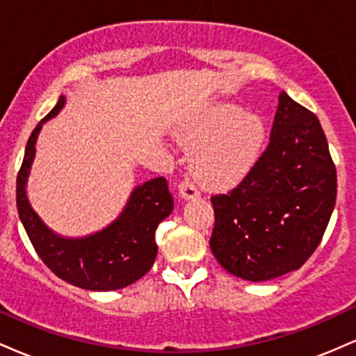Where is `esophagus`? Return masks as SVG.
Returning <instances> with one entry per match:
<instances>
[{
	"instance_id": "esophagus-1",
	"label": "esophagus",
	"mask_w": 356,
	"mask_h": 356,
	"mask_svg": "<svg viewBox=\"0 0 356 356\" xmlns=\"http://www.w3.org/2000/svg\"><path fill=\"white\" fill-rule=\"evenodd\" d=\"M179 192H181L182 199H194L199 195L197 186H195V182L189 177L182 179L181 184H179Z\"/></svg>"
}]
</instances>
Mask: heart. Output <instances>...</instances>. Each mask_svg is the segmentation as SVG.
<instances>
[{
  "instance_id": "1",
  "label": "heart",
  "mask_w": 356,
  "mask_h": 356,
  "mask_svg": "<svg viewBox=\"0 0 356 356\" xmlns=\"http://www.w3.org/2000/svg\"><path fill=\"white\" fill-rule=\"evenodd\" d=\"M263 117L229 102H216L187 122L179 140L195 149L194 175L209 189H226L243 181L268 145Z\"/></svg>"
}]
</instances>
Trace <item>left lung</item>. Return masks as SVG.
Here are the masks:
<instances>
[{
	"instance_id": "8db88e82",
	"label": "left lung",
	"mask_w": 356,
	"mask_h": 356,
	"mask_svg": "<svg viewBox=\"0 0 356 356\" xmlns=\"http://www.w3.org/2000/svg\"><path fill=\"white\" fill-rule=\"evenodd\" d=\"M337 201V169L320 120L286 92L254 169L211 197V251L231 275L268 281L300 269L321 243Z\"/></svg>"
}]
</instances>
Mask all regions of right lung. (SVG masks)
Segmentation results:
<instances>
[{
    "instance_id": "obj_1",
    "label": "right lung",
    "mask_w": 356,
    "mask_h": 356,
    "mask_svg": "<svg viewBox=\"0 0 356 356\" xmlns=\"http://www.w3.org/2000/svg\"><path fill=\"white\" fill-rule=\"evenodd\" d=\"M65 97L35 127L28 138L22 169L16 177V207L24 231L40 259L60 280L90 291H113L136 283L152 268L157 256L155 231L174 209L165 177H155L134 189L124 212L110 226L87 238L55 234L31 209L26 179L35 157L40 129L63 108Z\"/></svg>"
}]
</instances>
